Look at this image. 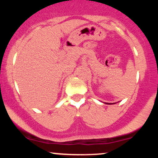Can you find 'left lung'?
<instances>
[{
    "mask_svg": "<svg viewBox=\"0 0 158 158\" xmlns=\"http://www.w3.org/2000/svg\"><path fill=\"white\" fill-rule=\"evenodd\" d=\"M106 104H108V105H111V104H115V103H108V102H106Z\"/></svg>",
    "mask_w": 158,
    "mask_h": 158,
    "instance_id": "left-lung-1",
    "label": "left lung"
}]
</instances>
